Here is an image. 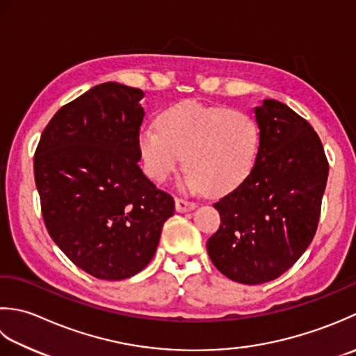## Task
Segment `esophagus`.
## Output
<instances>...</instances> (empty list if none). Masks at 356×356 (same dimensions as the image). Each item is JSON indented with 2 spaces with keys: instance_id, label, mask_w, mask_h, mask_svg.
I'll list each match as a JSON object with an SVG mask.
<instances>
[{
  "instance_id": "obj_1",
  "label": "esophagus",
  "mask_w": 356,
  "mask_h": 356,
  "mask_svg": "<svg viewBox=\"0 0 356 356\" xmlns=\"http://www.w3.org/2000/svg\"><path fill=\"white\" fill-rule=\"evenodd\" d=\"M195 202L193 201H187L184 198H177L175 200V207L178 212H191V210L195 209Z\"/></svg>"
}]
</instances>
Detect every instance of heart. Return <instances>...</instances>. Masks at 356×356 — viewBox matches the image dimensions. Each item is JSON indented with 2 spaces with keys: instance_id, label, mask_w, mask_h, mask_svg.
<instances>
[{
  "instance_id": "obj_1",
  "label": "heart",
  "mask_w": 356,
  "mask_h": 356,
  "mask_svg": "<svg viewBox=\"0 0 356 356\" xmlns=\"http://www.w3.org/2000/svg\"><path fill=\"white\" fill-rule=\"evenodd\" d=\"M259 143L258 122L248 112L186 99L164 108L156 127L141 129L138 152L147 177L156 184H164L184 159V188H210L221 195L248 179Z\"/></svg>"
}]
</instances>
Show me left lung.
<instances>
[{
	"label": "left lung",
	"instance_id": "1",
	"mask_svg": "<svg viewBox=\"0 0 356 356\" xmlns=\"http://www.w3.org/2000/svg\"><path fill=\"white\" fill-rule=\"evenodd\" d=\"M255 120L261 132L255 168L215 202L221 226L207 239L213 266L241 284L278 278L306 252L329 175L320 136L292 108L264 99Z\"/></svg>",
	"mask_w": 356,
	"mask_h": 356
}]
</instances>
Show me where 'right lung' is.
Instances as JSON below:
<instances>
[{"label":"right lung","instance_id":"1","mask_svg":"<svg viewBox=\"0 0 356 356\" xmlns=\"http://www.w3.org/2000/svg\"><path fill=\"white\" fill-rule=\"evenodd\" d=\"M143 97L118 83L92 87L54 115L35 150L49 235L72 263L99 280L141 272L175 212L170 195L138 165Z\"/></svg>","mask_w":356,"mask_h":356}]
</instances>
